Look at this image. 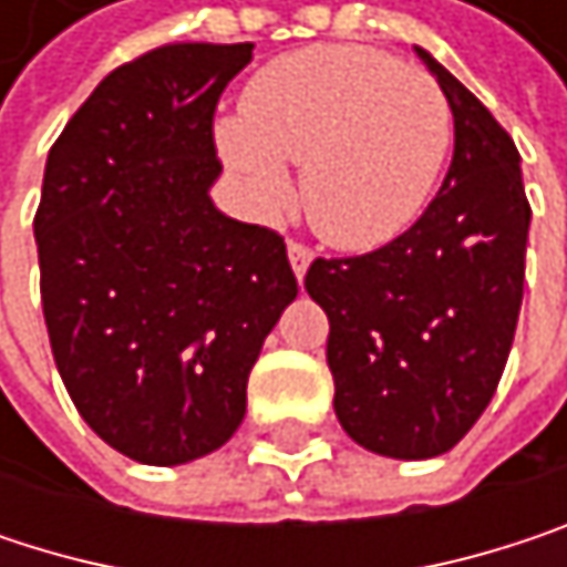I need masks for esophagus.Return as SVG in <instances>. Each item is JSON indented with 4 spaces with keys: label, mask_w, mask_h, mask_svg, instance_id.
Listing matches in <instances>:
<instances>
[{
    "label": "esophagus",
    "mask_w": 567,
    "mask_h": 567,
    "mask_svg": "<svg viewBox=\"0 0 567 567\" xmlns=\"http://www.w3.org/2000/svg\"><path fill=\"white\" fill-rule=\"evenodd\" d=\"M288 262H291L295 279L301 282V279H305V272H308V266H311V249H308V246H301V243H288Z\"/></svg>",
    "instance_id": "1"
}]
</instances>
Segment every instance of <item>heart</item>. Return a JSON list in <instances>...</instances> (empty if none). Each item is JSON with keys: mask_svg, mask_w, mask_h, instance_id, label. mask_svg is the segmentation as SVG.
I'll return each instance as SVG.
<instances>
[{"mask_svg": "<svg viewBox=\"0 0 567 567\" xmlns=\"http://www.w3.org/2000/svg\"><path fill=\"white\" fill-rule=\"evenodd\" d=\"M216 151L262 219L291 203L285 164L301 167L315 233L371 252L426 206L450 151V104L430 74L374 49L311 45L252 74L243 121H219Z\"/></svg>", "mask_w": 567, "mask_h": 567, "instance_id": "b5f03b06", "label": "heart"}]
</instances>
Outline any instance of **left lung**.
I'll return each mask as SVG.
<instances>
[{
    "instance_id": "1",
    "label": "left lung",
    "mask_w": 567,
    "mask_h": 567,
    "mask_svg": "<svg viewBox=\"0 0 567 567\" xmlns=\"http://www.w3.org/2000/svg\"><path fill=\"white\" fill-rule=\"evenodd\" d=\"M453 111V164L426 213L354 259H315L305 288L324 308L334 413L391 460L453 450L483 416L509 361L532 209L522 157L483 101L413 49Z\"/></svg>"
}]
</instances>
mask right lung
<instances>
[{
	"instance_id": "add662e5",
	"label": "right lung",
	"mask_w": 567,
	"mask_h": 567,
	"mask_svg": "<svg viewBox=\"0 0 567 567\" xmlns=\"http://www.w3.org/2000/svg\"><path fill=\"white\" fill-rule=\"evenodd\" d=\"M252 61L164 45L111 71L55 141L35 246L58 374L84 423L144 466L219 450L295 301L282 236L226 216L213 111Z\"/></svg>"
}]
</instances>
